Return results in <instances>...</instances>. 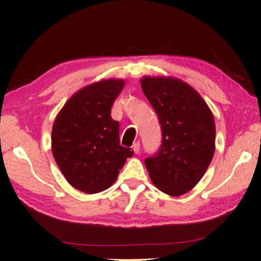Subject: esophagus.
Returning <instances> with one entry per match:
<instances>
[{
    "mask_svg": "<svg viewBox=\"0 0 261 261\" xmlns=\"http://www.w3.org/2000/svg\"><path fill=\"white\" fill-rule=\"evenodd\" d=\"M132 148H133L135 153H139L140 150H141V144H140V142H135V143L133 144V147H132Z\"/></svg>",
    "mask_w": 261,
    "mask_h": 261,
    "instance_id": "34e87169",
    "label": "esophagus"
}]
</instances>
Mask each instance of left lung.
<instances>
[{"mask_svg":"<svg viewBox=\"0 0 261 261\" xmlns=\"http://www.w3.org/2000/svg\"><path fill=\"white\" fill-rule=\"evenodd\" d=\"M141 87L162 128L161 147L144 161L150 179L163 193L181 196L198 184L213 158V114L197 91L181 80L145 76Z\"/></svg>","mask_w":261,"mask_h":261,"instance_id":"left-lung-1","label":"left lung"}]
</instances>
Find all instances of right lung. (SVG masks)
Here are the masks:
<instances>
[{"label":"right lung","instance_id":"obj_1","mask_svg":"<svg viewBox=\"0 0 261 261\" xmlns=\"http://www.w3.org/2000/svg\"><path fill=\"white\" fill-rule=\"evenodd\" d=\"M123 85L109 79L85 87L67 100L54 122L55 161L68 184L82 193L108 189L134 153L120 145L119 122L111 118Z\"/></svg>","mask_w":261,"mask_h":261}]
</instances>
